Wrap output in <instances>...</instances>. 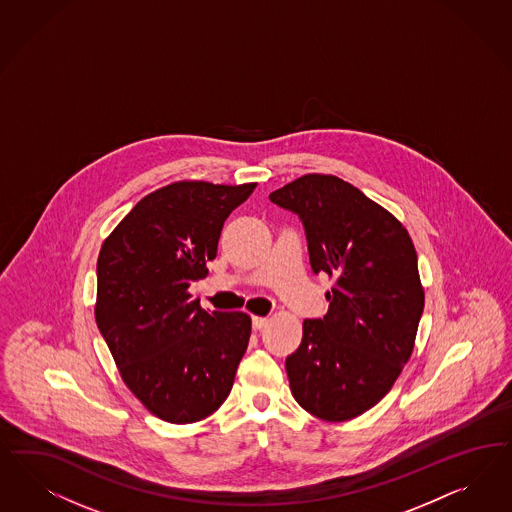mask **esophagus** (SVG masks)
Listing matches in <instances>:
<instances>
[{
    "label": "esophagus",
    "mask_w": 512,
    "mask_h": 512,
    "mask_svg": "<svg viewBox=\"0 0 512 512\" xmlns=\"http://www.w3.org/2000/svg\"><path fill=\"white\" fill-rule=\"evenodd\" d=\"M265 326H267V318H264V316H252V328L254 330H262Z\"/></svg>",
    "instance_id": "esophagus-1"
}]
</instances>
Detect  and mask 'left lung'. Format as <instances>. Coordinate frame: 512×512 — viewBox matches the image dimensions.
Wrapping results in <instances>:
<instances>
[{"label": "left lung", "instance_id": "1", "mask_svg": "<svg viewBox=\"0 0 512 512\" xmlns=\"http://www.w3.org/2000/svg\"><path fill=\"white\" fill-rule=\"evenodd\" d=\"M301 220L314 273L335 277L324 318L303 322L286 358L297 403L343 422L375 407L409 362L424 290L407 230L352 184L305 175L269 194Z\"/></svg>", "mask_w": 512, "mask_h": 512}]
</instances>
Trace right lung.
Returning a JSON list of instances; mask_svg holds the SVG:
<instances>
[{
  "label": "right lung",
  "instance_id": "add662e5",
  "mask_svg": "<svg viewBox=\"0 0 512 512\" xmlns=\"http://www.w3.org/2000/svg\"><path fill=\"white\" fill-rule=\"evenodd\" d=\"M254 188L169 184L141 199L99 250V333L126 386L165 422H198L230 396L250 316L203 311L188 288L207 275L226 218Z\"/></svg>",
  "mask_w": 512,
  "mask_h": 512
}]
</instances>
